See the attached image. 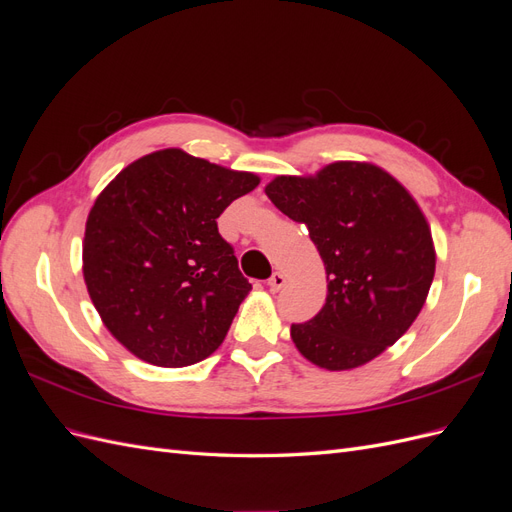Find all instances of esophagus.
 <instances>
[{"instance_id":"34e87169","label":"esophagus","mask_w":512,"mask_h":512,"mask_svg":"<svg viewBox=\"0 0 512 512\" xmlns=\"http://www.w3.org/2000/svg\"><path fill=\"white\" fill-rule=\"evenodd\" d=\"M284 284H286V277H284V273H280V271H275V273L269 277V282H267L269 290H273V292L282 290Z\"/></svg>"}]
</instances>
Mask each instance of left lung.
<instances>
[{
	"instance_id": "8db88e82",
	"label": "left lung",
	"mask_w": 512,
	"mask_h": 512,
	"mask_svg": "<svg viewBox=\"0 0 512 512\" xmlns=\"http://www.w3.org/2000/svg\"><path fill=\"white\" fill-rule=\"evenodd\" d=\"M265 192L307 226L327 271V303L312 320L292 324L294 346L329 371L376 359L410 329L436 273L421 207L395 177L367 162L275 177Z\"/></svg>"
}]
</instances>
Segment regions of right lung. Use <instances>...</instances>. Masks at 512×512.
Listing matches in <instances>:
<instances>
[{"label":"right lung","mask_w":512,"mask_h":512,"mask_svg":"<svg viewBox=\"0 0 512 512\" xmlns=\"http://www.w3.org/2000/svg\"><path fill=\"white\" fill-rule=\"evenodd\" d=\"M258 183L162 149L100 192L85 224L83 277L104 327L138 359L185 367L224 342L252 284L215 220Z\"/></svg>","instance_id":"obj_1"}]
</instances>
